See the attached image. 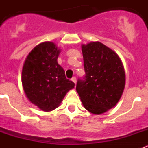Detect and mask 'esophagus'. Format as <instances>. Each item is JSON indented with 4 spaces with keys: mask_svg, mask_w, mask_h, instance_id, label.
I'll return each mask as SVG.
<instances>
[{
    "mask_svg": "<svg viewBox=\"0 0 148 148\" xmlns=\"http://www.w3.org/2000/svg\"><path fill=\"white\" fill-rule=\"evenodd\" d=\"M71 80L73 81V82H74V83H75V84L76 83V78H75V76H74V77H73V78H72V79H71Z\"/></svg>",
    "mask_w": 148,
    "mask_h": 148,
    "instance_id": "34e87169",
    "label": "esophagus"
}]
</instances>
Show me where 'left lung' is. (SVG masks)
Segmentation results:
<instances>
[{
    "instance_id": "1",
    "label": "left lung",
    "mask_w": 148,
    "mask_h": 148,
    "mask_svg": "<svg viewBox=\"0 0 148 148\" xmlns=\"http://www.w3.org/2000/svg\"><path fill=\"white\" fill-rule=\"evenodd\" d=\"M85 75L77 81L76 91L84 107L93 114L113 108L125 85L124 66L119 56L100 42L82 45Z\"/></svg>"
}]
</instances>
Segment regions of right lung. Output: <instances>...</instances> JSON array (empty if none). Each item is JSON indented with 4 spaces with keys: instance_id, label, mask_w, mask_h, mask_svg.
<instances>
[{
    "instance_id": "add662e5",
    "label": "right lung",
    "mask_w": 148,
    "mask_h": 148,
    "mask_svg": "<svg viewBox=\"0 0 148 148\" xmlns=\"http://www.w3.org/2000/svg\"><path fill=\"white\" fill-rule=\"evenodd\" d=\"M60 49L53 42L36 46L22 70V84L29 100L44 111L56 109L75 84L58 64Z\"/></svg>"
}]
</instances>
